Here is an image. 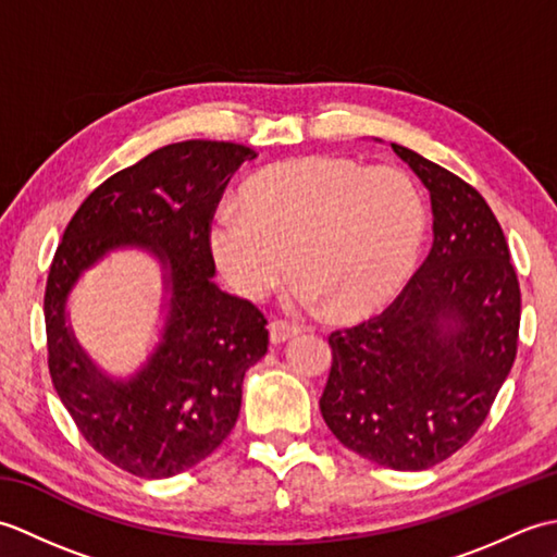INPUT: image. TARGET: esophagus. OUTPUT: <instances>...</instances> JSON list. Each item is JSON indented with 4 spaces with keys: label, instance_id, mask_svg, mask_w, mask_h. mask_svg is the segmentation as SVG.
Returning a JSON list of instances; mask_svg holds the SVG:
<instances>
[{
    "label": "esophagus",
    "instance_id": "obj_1",
    "mask_svg": "<svg viewBox=\"0 0 557 557\" xmlns=\"http://www.w3.org/2000/svg\"><path fill=\"white\" fill-rule=\"evenodd\" d=\"M299 333H301V330L297 325L287 323V321H272L270 323V342H272V345H282V342L297 337Z\"/></svg>",
    "mask_w": 557,
    "mask_h": 557
}]
</instances>
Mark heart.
Instances as JSON below:
<instances>
[{"mask_svg":"<svg viewBox=\"0 0 557 557\" xmlns=\"http://www.w3.org/2000/svg\"><path fill=\"white\" fill-rule=\"evenodd\" d=\"M222 206L210 248L230 285L263 299L287 277L304 306L335 315L371 309L411 272L429 227L419 184L399 168L313 156L275 164Z\"/></svg>","mask_w":557,"mask_h":557,"instance_id":"b5f03b06","label":"heart"}]
</instances>
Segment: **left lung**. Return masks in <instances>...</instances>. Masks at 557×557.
<instances>
[{
  "mask_svg": "<svg viewBox=\"0 0 557 557\" xmlns=\"http://www.w3.org/2000/svg\"><path fill=\"white\" fill-rule=\"evenodd\" d=\"M393 150L431 191L433 248L393 304L327 337L321 413L351 453L421 471L486 421L517 357L522 294L476 188L405 146Z\"/></svg>",
  "mask_w": 557,
  "mask_h": 557,
  "instance_id": "1",
  "label": "left lung"
}]
</instances>
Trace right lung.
Masks as SVG:
<instances>
[{"instance_id":"1","label":"right lung","mask_w":557,"mask_h":557,"mask_svg":"<svg viewBox=\"0 0 557 557\" xmlns=\"http://www.w3.org/2000/svg\"><path fill=\"white\" fill-rule=\"evenodd\" d=\"M256 150L182 140L112 174L83 200L57 246L45 287L47 366L88 445L128 474L170 479L215 453L242 409L244 373L268 351V321L218 289L210 224L224 186ZM148 247L171 292L159 349L128 382H112L65 325L83 269L116 245Z\"/></svg>"}]
</instances>
